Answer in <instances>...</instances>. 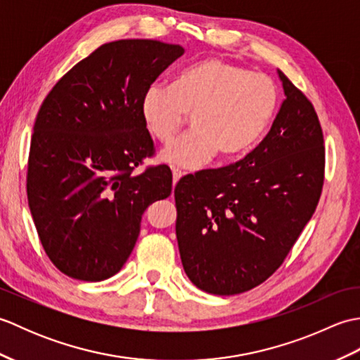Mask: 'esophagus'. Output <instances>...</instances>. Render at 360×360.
Returning a JSON list of instances; mask_svg holds the SVG:
<instances>
[{
	"label": "esophagus",
	"mask_w": 360,
	"mask_h": 360,
	"mask_svg": "<svg viewBox=\"0 0 360 360\" xmlns=\"http://www.w3.org/2000/svg\"><path fill=\"white\" fill-rule=\"evenodd\" d=\"M172 173H173V184H176V182L182 178V172L178 170V168H173Z\"/></svg>",
	"instance_id": "obj_1"
}]
</instances>
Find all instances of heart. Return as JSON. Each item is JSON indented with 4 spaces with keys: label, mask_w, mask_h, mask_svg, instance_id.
Wrapping results in <instances>:
<instances>
[{
    "label": "heart",
    "mask_w": 360,
    "mask_h": 360,
    "mask_svg": "<svg viewBox=\"0 0 360 360\" xmlns=\"http://www.w3.org/2000/svg\"><path fill=\"white\" fill-rule=\"evenodd\" d=\"M275 106L277 89L269 77L205 58L182 71L173 86L150 85L141 114L150 134L162 143H170L192 116L193 131L162 150L160 160L195 170L217 153L223 159L248 153L269 125Z\"/></svg>",
    "instance_id": "heart-1"
}]
</instances>
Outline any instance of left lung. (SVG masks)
Listing matches in <instances>:
<instances>
[{"mask_svg": "<svg viewBox=\"0 0 360 360\" xmlns=\"http://www.w3.org/2000/svg\"><path fill=\"white\" fill-rule=\"evenodd\" d=\"M285 101L246 158L184 176L174 187L176 238L190 281L233 295L285 262L322 195L323 133L314 106L278 71Z\"/></svg>", "mask_w": 360, "mask_h": 360, "instance_id": "obj_1", "label": "left lung"}]
</instances>
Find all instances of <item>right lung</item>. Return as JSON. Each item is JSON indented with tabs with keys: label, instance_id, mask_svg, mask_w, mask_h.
I'll return each mask as SVG.
<instances>
[{
	"label": "right lung",
	"instance_id": "obj_1",
	"mask_svg": "<svg viewBox=\"0 0 360 360\" xmlns=\"http://www.w3.org/2000/svg\"><path fill=\"white\" fill-rule=\"evenodd\" d=\"M184 48L158 40L105 43L75 65L37 114L27 201L46 255L68 277L102 281L125 264L150 204L172 193L167 165L134 168L155 147L143 93Z\"/></svg>",
	"mask_w": 360,
	"mask_h": 360
}]
</instances>
